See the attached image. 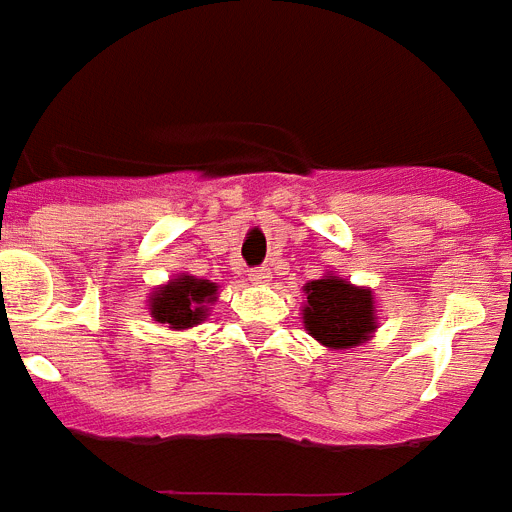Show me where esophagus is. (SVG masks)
<instances>
[{
  "instance_id": "34e87169",
  "label": "esophagus",
  "mask_w": 512,
  "mask_h": 512,
  "mask_svg": "<svg viewBox=\"0 0 512 512\" xmlns=\"http://www.w3.org/2000/svg\"><path fill=\"white\" fill-rule=\"evenodd\" d=\"M251 282H256V285H261V282H267L269 280V272L264 267H256V269H251Z\"/></svg>"
}]
</instances>
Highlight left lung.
<instances>
[{"mask_svg":"<svg viewBox=\"0 0 512 512\" xmlns=\"http://www.w3.org/2000/svg\"><path fill=\"white\" fill-rule=\"evenodd\" d=\"M304 293V327L327 349H354L375 333L378 317L370 288L325 275L306 282Z\"/></svg>","mask_w":512,"mask_h":512,"instance_id":"left-lung-1","label":"left lung"}]
</instances>
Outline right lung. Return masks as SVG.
Instances as JSON below:
<instances>
[{"instance_id":"1","label":"right lung","mask_w":512,"mask_h":512,"mask_svg":"<svg viewBox=\"0 0 512 512\" xmlns=\"http://www.w3.org/2000/svg\"><path fill=\"white\" fill-rule=\"evenodd\" d=\"M216 290H219L216 282L179 275L153 290L150 314L155 322L174 327V330L195 327L208 317V309L216 301Z\"/></svg>"}]
</instances>
